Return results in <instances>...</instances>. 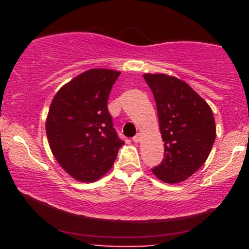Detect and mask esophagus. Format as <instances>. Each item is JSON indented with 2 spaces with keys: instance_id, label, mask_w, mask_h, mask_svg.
<instances>
[{
  "instance_id": "esophagus-1",
  "label": "esophagus",
  "mask_w": 249,
  "mask_h": 249,
  "mask_svg": "<svg viewBox=\"0 0 249 249\" xmlns=\"http://www.w3.org/2000/svg\"><path fill=\"white\" fill-rule=\"evenodd\" d=\"M141 139H142V134H137L134 138H132V141H134L135 142H141Z\"/></svg>"
}]
</instances>
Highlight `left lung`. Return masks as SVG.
Returning <instances> with one entry per match:
<instances>
[{
    "instance_id": "obj_1",
    "label": "left lung",
    "mask_w": 249,
    "mask_h": 249,
    "mask_svg": "<svg viewBox=\"0 0 249 249\" xmlns=\"http://www.w3.org/2000/svg\"><path fill=\"white\" fill-rule=\"evenodd\" d=\"M154 95L164 159L152 172L163 182L178 183L193 176L209 158L216 136L210 105L178 78L145 73Z\"/></svg>"
}]
</instances>
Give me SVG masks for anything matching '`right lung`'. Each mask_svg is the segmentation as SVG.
<instances>
[{"label": "right lung", "instance_id": "1", "mask_svg": "<svg viewBox=\"0 0 249 249\" xmlns=\"http://www.w3.org/2000/svg\"><path fill=\"white\" fill-rule=\"evenodd\" d=\"M120 71L89 69L63 85L53 97L46 118L52 154L68 175L94 182L112 168L119 148L107 110L111 88Z\"/></svg>", "mask_w": 249, "mask_h": 249}]
</instances>
